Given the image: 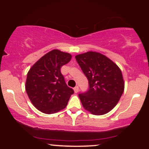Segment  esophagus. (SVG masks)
<instances>
[{
	"instance_id": "34e87169",
	"label": "esophagus",
	"mask_w": 149,
	"mask_h": 149,
	"mask_svg": "<svg viewBox=\"0 0 149 149\" xmlns=\"http://www.w3.org/2000/svg\"><path fill=\"white\" fill-rule=\"evenodd\" d=\"M74 93H77L79 91V87L78 86H76L74 88Z\"/></svg>"
}]
</instances>
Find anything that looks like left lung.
<instances>
[{
    "label": "left lung",
    "instance_id": "left-lung-1",
    "mask_svg": "<svg viewBox=\"0 0 149 149\" xmlns=\"http://www.w3.org/2000/svg\"><path fill=\"white\" fill-rule=\"evenodd\" d=\"M88 79L89 89L79 96L85 110L95 115L108 113L117 105L124 91L120 68L107 56L88 52L75 56Z\"/></svg>",
    "mask_w": 149,
    "mask_h": 149
}]
</instances>
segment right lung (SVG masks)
<instances>
[{
    "mask_svg": "<svg viewBox=\"0 0 149 149\" xmlns=\"http://www.w3.org/2000/svg\"><path fill=\"white\" fill-rule=\"evenodd\" d=\"M72 56L54 49L40 58L27 74L26 91L34 107L45 114H53L66 108L74 90L68 87L61 67Z\"/></svg>",
    "mask_w": 149,
    "mask_h": 149,
    "instance_id": "add662e5",
    "label": "right lung"
}]
</instances>
